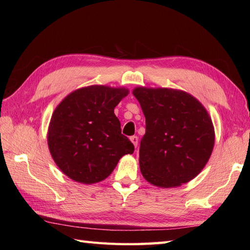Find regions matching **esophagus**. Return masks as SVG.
<instances>
[{"label": "esophagus", "mask_w": 250, "mask_h": 250, "mask_svg": "<svg viewBox=\"0 0 250 250\" xmlns=\"http://www.w3.org/2000/svg\"><path fill=\"white\" fill-rule=\"evenodd\" d=\"M130 140H131L132 143H133V145L135 147H137V144H139V137H137L136 135H133V136L130 137Z\"/></svg>", "instance_id": "34e87169"}]
</instances>
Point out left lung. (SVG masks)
<instances>
[{"instance_id":"1","label":"left lung","mask_w":250,"mask_h":250,"mask_svg":"<svg viewBox=\"0 0 250 250\" xmlns=\"http://www.w3.org/2000/svg\"><path fill=\"white\" fill-rule=\"evenodd\" d=\"M146 119L140 145V167L150 184L177 187L193 179L214 148L213 122L192 95L167 88H135Z\"/></svg>"}]
</instances>
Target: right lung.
<instances>
[{"mask_svg":"<svg viewBox=\"0 0 250 250\" xmlns=\"http://www.w3.org/2000/svg\"><path fill=\"white\" fill-rule=\"evenodd\" d=\"M125 88L90 86L75 90L51 116L48 146L56 164L67 177L94 184L108 177L119 159L133 153L134 145L121 134L114 109Z\"/></svg>","mask_w":250,"mask_h":250,"instance_id":"right-lung-1","label":"right lung"}]
</instances>
